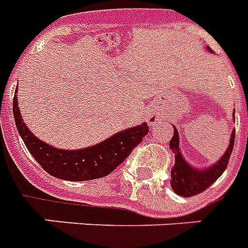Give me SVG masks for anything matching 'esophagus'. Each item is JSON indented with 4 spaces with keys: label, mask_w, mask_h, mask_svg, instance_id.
<instances>
[{
    "label": "esophagus",
    "mask_w": 248,
    "mask_h": 248,
    "mask_svg": "<svg viewBox=\"0 0 248 248\" xmlns=\"http://www.w3.org/2000/svg\"><path fill=\"white\" fill-rule=\"evenodd\" d=\"M158 116H153V114H152L151 117H149V126H152V127H153V126H155V124H157V122H158Z\"/></svg>",
    "instance_id": "esophagus-1"
}]
</instances>
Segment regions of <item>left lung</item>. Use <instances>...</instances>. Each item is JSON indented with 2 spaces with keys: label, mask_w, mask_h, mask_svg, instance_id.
<instances>
[{
  "label": "left lung",
  "mask_w": 248,
  "mask_h": 248,
  "mask_svg": "<svg viewBox=\"0 0 248 248\" xmlns=\"http://www.w3.org/2000/svg\"><path fill=\"white\" fill-rule=\"evenodd\" d=\"M207 51L212 52V50L207 47ZM233 116H234V112H233ZM234 135L235 131L233 130L229 145L220 159H217L215 163H212L208 167H196L190 165L181 153L179 132H177V128L173 126V136L172 139L170 140V148L175 155V165L171 169V188L173 192L176 193L177 196L192 197L200 194L206 190L210 185L214 184L227 169L232 151H233V145H234Z\"/></svg>",
  "instance_id": "obj_1"
}]
</instances>
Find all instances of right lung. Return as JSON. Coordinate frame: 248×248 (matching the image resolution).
<instances>
[{
    "label": "right lung",
    "instance_id": "right-lung-1",
    "mask_svg": "<svg viewBox=\"0 0 248 248\" xmlns=\"http://www.w3.org/2000/svg\"><path fill=\"white\" fill-rule=\"evenodd\" d=\"M17 93V89H16ZM13 112L17 132L29 153L50 175L68 181H85L107 176L124 162L132 148L143 140L149 128L144 122L117 132L108 139L81 149H59L40 140L25 124L15 93Z\"/></svg>",
    "mask_w": 248,
    "mask_h": 248
}]
</instances>
